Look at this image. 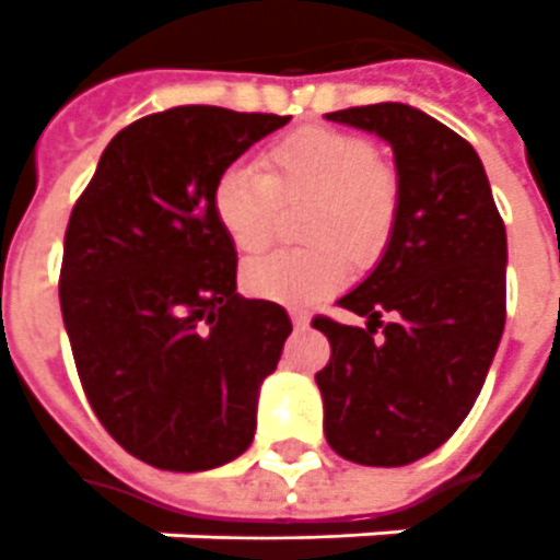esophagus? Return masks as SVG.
Segmentation results:
<instances>
[{
  "instance_id": "1",
  "label": "esophagus",
  "mask_w": 560,
  "mask_h": 560,
  "mask_svg": "<svg viewBox=\"0 0 560 560\" xmlns=\"http://www.w3.org/2000/svg\"><path fill=\"white\" fill-rule=\"evenodd\" d=\"M292 325H295V328H307V325H311V316L301 311H292Z\"/></svg>"
}]
</instances>
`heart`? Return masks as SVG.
<instances>
[{
    "label": "heart",
    "instance_id": "1",
    "mask_svg": "<svg viewBox=\"0 0 560 560\" xmlns=\"http://www.w3.org/2000/svg\"><path fill=\"white\" fill-rule=\"evenodd\" d=\"M280 198H313L301 253H273L244 268V289L256 299L311 307L347 283L352 259H374L398 217V180L362 135L307 126L287 135L256 165H229L210 196L213 220L241 256H256L277 232Z\"/></svg>",
    "mask_w": 560,
    "mask_h": 560
}]
</instances>
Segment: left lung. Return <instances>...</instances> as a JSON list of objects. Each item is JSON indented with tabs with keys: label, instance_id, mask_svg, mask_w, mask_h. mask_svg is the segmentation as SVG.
I'll return each mask as SVG.
<instances>
[{
	"label": "left lung",
	"instance_id": "left-lung-1",
	"mask_svg": "<svg viewBox=\"0 0 560 560\" xmlns=\"http://www.w3.org/2000/svg\"><path fill=\"white\" fill-rule=\"evenodd\" d=\"M325 120L383 138L398 172L386 253L337 301L368 323L313 319L331 343L316 374L325 440L347 462L400 467L443 446L486 383L506 323V229L477 150L425 110L380 102Z\"/></svg>",
	"mask_w": 560,
	"mask_h": 560
}]
</instances>
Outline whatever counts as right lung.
<instances>
[{
	"mask_svg": "<svg viewBox=\"0 0 560 560\" xmlns=\"http://www.w3.org/2000/svg\"><path fill=\"white\" fill-rule=\"evenodd\" d=\"M277 114L180 105L110 138L71 210L59 307L98 422L135 458L198 474L247 452L289 313L237 295L217 177Z\"/></svg>",
	"mask_w": 560,
	"mask_h": 560,
	"instance_id": "right-lung-1",
	"label": "right lung"
}]
</instances>
